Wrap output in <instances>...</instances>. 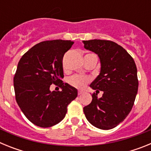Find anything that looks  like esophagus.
Here are the masks:
<instances>
[{
  "mask_svg": "<svg viewBox=\"0 0 151 151\" xmlns=\"http://www.w3.org/2000/svg\"><path fill=\"white\" fill-rule=\"evenodd\" d=\"M82 94H84L83 91H78V95H82Z\"/></svg>",
  "mask_w": 151,
  "mask_h": 151,
  "instance_id": "1",
  "label": "esophagus"
}]
</instances>
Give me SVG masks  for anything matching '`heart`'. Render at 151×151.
Returning a JSON list of instances; mask_svg holds the SVG:
<instances>
[{
    "label": "heart",
    "mask_w": 151,
    "mask_h": 151,
    "mask_svg": "<svg viewBox=\"0 0 151 151\" xmlns=\"http://www.w3.org/2000/svg\"><path fill=\"white\" fill-rule=\"evenodd\" d=\"M89 82V78L84 76L76 75L69 79V83L77 88H82L88 82Z\"/></svg>",
    "instance_id": "obj_1"
}]
</instances>
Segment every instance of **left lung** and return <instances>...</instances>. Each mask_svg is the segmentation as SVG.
Segmentation results:
<instances>
[{"label": "left lung", "mask_w": 151, "mask_h": 151, "mask_svg": "<svg viewBox=\"0 0 151 151\" xmlns=\"http://www.w3.org/2000/svg\"><path fill=\"white\" fill-rule=\"evenodd\" d=\"M82 42L86 50L98 56L101 63L99 75L90 87L104 92L100 98L97 94L92 95L91 103L83 108L84 113L96 128L113 129L126 118L134 105L138 88L135 63L113 41L94 39Z\"/></svg>", "instance_id": "8db88e82"}]
</instances>
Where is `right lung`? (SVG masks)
<instances>
[{"instance_id":"right-lung-1","label":"right lung","mask_w":151,"mask_h":151,"mask_svg":"<svg viewBox=\"0 0 151 151\" xmlns=\"http://www.w3.org/2000/svg\"><path fill=\"white\" fill-rule=\"evenodd\" d=\"M70 40L42 41L28 50L19 61L13 85L16 101L30 122L42 128L59 123L67 106L76 99L78 91L69 84H61V91H50L52 83L63 78L62 60L71 48Z\"/></svg>"}]
</instances>
